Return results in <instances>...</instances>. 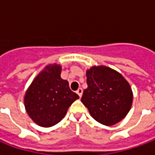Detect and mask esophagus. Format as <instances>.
<instances>
[{"label": "esophagus", "mask_w": 155, "mask_h": 155, "mask_svg": "<svg viewBox=\"0 0 155 155\" xmlns=\"http://www.w3.org/2000/svg\"><path fill=\"white\" fill-rule=\"evenodd\" d=\"M77 93H78V95L81 97H82V94H83V89L82 88H78V91H77Z\"/></svg>", "instance_id": "1"}]
</instances>
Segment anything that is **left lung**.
I'll return each mask as SVG.
<instances>
[{
	"label": "left lung",
	"instance_id": "8db88e82",
	"mask_svg": "<svg viewBox=\"0 0 155 155\" xmlns=\"http://www.w3.org/2000/svg\"><path fill=\"white\" fill-rule=\"evenodd\" d=\"M88 87L82 103L93 118L110 126L123 119L131 108L133 93L130 85L120 73L106 67L94 66L86 72Z\"/></svg>",
	"mask_w": 155,
	"mask_h": 155
}]
</instances>
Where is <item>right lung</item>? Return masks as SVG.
Instances as JSON below:
<instances>
[{
	"mask_svg": "<svg viewBox=\"0 0 155 155\" xmlns=\"http://www.w3.org/2000/svg\"><path fill=\"white\" fill-rule=\"evenodd\" d=\"M61 67L48 65L33 81L25 96V107L33 122L41 127H51L65 116L68 108L79 98L69 83L60 77Z\"/></svg>",
	"mask_w": 155,
	"mask_h": 155,
	"instance_id": "add662e5",
	"label": "right lung"
}]
</instances>
